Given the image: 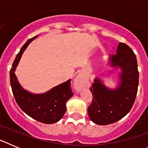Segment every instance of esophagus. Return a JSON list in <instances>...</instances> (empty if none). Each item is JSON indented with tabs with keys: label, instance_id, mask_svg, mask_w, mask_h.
<instances>
[{
	"label": "esophagus",
	"instance_id": "obj_1",
	"mask_svg": "<svg viewBox=\"0 0 148 148\" xmlns=\"http://www.w3.org/2000/svg\"><path fill=\"white\" fill-rule=\"evenodd\" d=\"M85 82H86L85 78H84L82 75H78V76L75 78L74 85H75V88H76L77 90H81L84 86Z\"/></svg>",
	"mask_w": 148,
	"mask_h": 148
}]
</instances>
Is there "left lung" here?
Listing matches in <instances>:
<instances>
[{"label": "left lung", "mask_w": 148, "mask_h": 148, "mask_svg": "<svg viewBox=\"0 0 148 148\" xmlns=\"http://www.w3.org/2000/svg\"><path fill=\"white\" fill-rule=\"evenodd\" d=\"M110 64L121 70L118 87L110 89L95 78L90 89L92 101L88 108L89 117L99 125H110L125 117L131 110L138 91L137 60L129 46L119 43L116 53L110 58Z\"/></svg>", "instance_id": "left-lung-1"}]
</instances>
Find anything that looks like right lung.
Returning <instances> with one entry per match:
<instances>
[{
    "label": "right lung",
    "mask_w": 148,
    "mask_h": 148,
    "mask_svg": "<svg viewBox=\"0 0 148 148\" xmlns=\"http://www.w3.org/2000/svg\"><path fill=\"white\" fill-rule=\"evenodd\" d=\"M37 36L29 39L17 55L10 70V84L17 104L24 113L40 122L53 124L59 121L64 115L66 101L73 95L70 87V79L53 87L45 93L33 94L21 86L15 74L23 51Z\"/></svg>",
    "instance_id": "obj_1"
}]
</instances>
